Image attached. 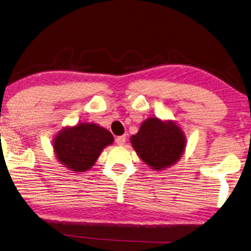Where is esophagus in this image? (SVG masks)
Returning <instances> with one entry per match:
<instances>
[{"instance_id": "1", "label": "esophagus", "mask_w": 251, "mask_h": 251, "mask_svg": "<svg viewBox=\"0 0 251 251\" xmlns=\"http://www.w3.org/2000/svg\"><path fill=\"white\" fill-rule=\"evenodd\" d=\"M125 141H126V136H125V135L118 136V137L116 138V144H117L118 146H123V145L125 144Z\"/></svg>"}]
</instances>
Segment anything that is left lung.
<instances>
[{
    "instance_id": "8db88e82",
    "label": "left lung",
    "mask_w": 251,
    "mask_h": 251,
    "mask_svg": "<svg viewBox=\"0 0 251 251\" xmlns=\"http://www.w3.org/2000/svg\"><path fill=\"white\" fill-rule=\"evenodd\" d=\"M130 143L146 165L161 171L180 160L186 139L176 123L149 117L143 122L138 133L131 136Z\"/></svg>"
}]
</instances>
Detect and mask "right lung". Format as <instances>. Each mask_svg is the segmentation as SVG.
<instances>
[{"label":"right lung","mask_w":251,"mask_h":251,"mask_svg":"<svg viewBox=\"0 0 251 251\" xmlns=\"http://www.w3.org/2000/svg\"><path fill=\"white\" fill-rule=\"evenodd\" d=\"M113 135L94 123L63 127L54 136L52 146L58 161L68 169L84 172L97 162L102 150L113 144Z\"/></svg>","instance_id":"right-lung-1"}]
</instances>
